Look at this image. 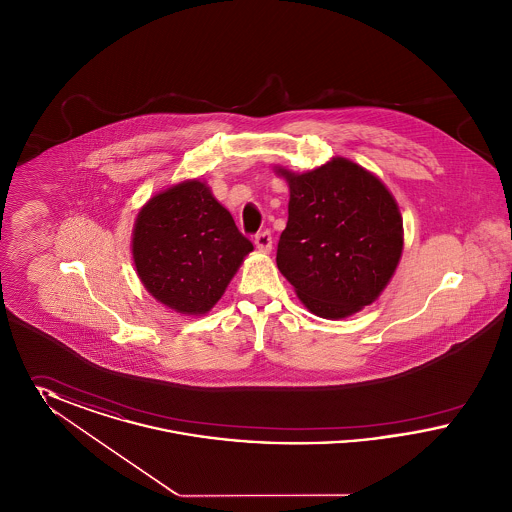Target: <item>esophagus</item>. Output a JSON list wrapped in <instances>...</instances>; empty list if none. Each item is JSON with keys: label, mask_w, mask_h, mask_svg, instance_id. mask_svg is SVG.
<instances>
[{"label": "esophagus", "mask_w": 512, "mask_h": 512, "mask_svg": "<svg viewBox=\"0 0 512 512\" xmlns=\"http://www.w3.org/2000/svg\"><path fill=\"white\" fill-rule=\"evenodd\" d=\"M255 245H257V249H261V251H270V249H272V236H270V232H268V230L259 232V234L255 236Z\"/></svg>", "instance_id": "34e87169"}]
</instances>
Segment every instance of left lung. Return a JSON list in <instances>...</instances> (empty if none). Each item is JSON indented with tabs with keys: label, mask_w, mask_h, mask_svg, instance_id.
Segmentation results:
<instances>
[{
	"label": "left lung",
	"mask_w": 512,
	"mask_h": 512,
	"mask_svg": "<svg viewBox=\"0 0 512 512\" xmlns=\"http://www.w3.org/2000/svg\"><path fill=\"white\" fill-rule=\"evenodd\" d=\"M276 172L290 186L276 265L303 305L317 317L345 318L376 301L403 251L390 190L343 157L303 174Z\"/></svg>",
	"instance_id": "1"
}]
</instances>
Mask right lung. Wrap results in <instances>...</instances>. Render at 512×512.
Wrapping results in <instances>:
<instances>
[{"label":"right lung","mask_w":512,"mask_h":512,"mask_svg":"<svg viewBox=\"0 0 512 512\" xmlns=\"http://www.w3.org/2000/svg\"><path fill=\"white\" fill-rule=\"evenodd\" d=\"M253 251L209 186L186 180L153 195L132 232V257L147 292L182 315H205Z\"/></svg>","instance_id":"add662e5"}]
</instances>
